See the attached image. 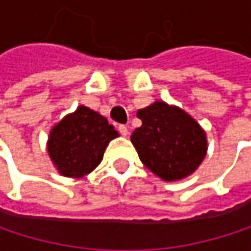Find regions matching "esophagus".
<instances>
[{"label":"esophagus","instance_id":"obj_1","mask_svg":"<svg viewBox=\"0 0 251 251\" xmlns=\"http://www.w3.org/2000/svg\"><path fill=\"white\" fill-rule=\"evenodd\" d=\"M119 132H121L124 136H126V135L129 133V129H127V126L126 125H119Z\"/></svg>","mask_w":251,"mask_h":251}]
</instances>
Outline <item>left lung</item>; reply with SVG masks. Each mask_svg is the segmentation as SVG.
Segmentation results:
<instances>
[{
	"label": "left lung",
	"instance_id": "1",
	"mask_svg": "<svg viewBox=\"0 0 251 251\" xmlns=\"http://www.w3.org/2000/svg\"><path fill=\"white\" fill-rule=\"evenodd\" d=\"M142 125L130 136L144 166L166 181L190 176L203 161L208 150L206 133L184 110L154 101L139 109Z\"/></svg>",
	"mask_w": 251,
	"mask_h": 251
}]
</instances>
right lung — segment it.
I'll return each instance as SVG.
<instances>
[{
    "label": "right lung",
    "mask_w": 251,
    "mask_h": 251,
    "mask_svg": "<svg viewBox=\"0 0 251 251\" xmlns=\"http://www.w3.org/2000/svg\"><path fill=\"white\" fill-rule=\"evenodd\" d=\"M116 136L118 130L104 116L78 106L50 129L48 152L61 175L81 178L100 164L106 147Z\"/></svg>",
    "instance_id": "obj_1"
}]
</instances>
